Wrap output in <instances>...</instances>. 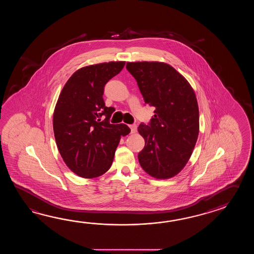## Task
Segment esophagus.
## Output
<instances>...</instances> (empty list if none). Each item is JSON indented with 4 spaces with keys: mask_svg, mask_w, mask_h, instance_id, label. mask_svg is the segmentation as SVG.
<instances>
[{
    "mask_svg": "<svg viewBox=\"0 0 254 254\" xmlns=\"http://www.w3.org/2000/svg\"><path fill=\"white\" fill-rule=\"evenodd\" d=\"M129 128H130V130H131V132H136V130H137V125H129Z\"/></svg>",
    "mask_w": 254,
    "mask_h": 254,
    "instance_id": "1",
    "label": "esophagus"
}]
</instances>
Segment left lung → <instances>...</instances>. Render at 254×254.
I'll return each instance as SVG.
<instances>
[{
	"mask_svg": "<svg viewBox=\"0 0 254 254\" xmlns=\"http://www.w3.org/2000/svg\"><path fill=\"white\" fill-rule=\"evenodd\" d=\"M146 104L154 107L148 125L138 131L145 140L140 166L152 177L178 174L194 149L199 134V108L189 82L171 65L159 62L127 63Z\"/></svg>",
	"mask_w": 254,
	"mask_h": 254,
	"instance_id": "8db88e82",
	"label": "left lung"
}]
</instances>
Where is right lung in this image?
<instances>
[{"mask_svg":"<svg viewBox=\"0 0 254 254\" xmlns=\"http://www.w3.org/2000/svg\"><path fill=\"white\" fill-rule=\"evenodd\" d=\"M111 62L83 67L70 76L54 109V137L61 156L70 171L83 178L106 173L114 161L126 125H112L115 111L103 101L104 86L125 67Z\"/></svg>","mask_w":254,"mask_h":254,"instance_id":"1","label":"right lung"}]
</instances>
